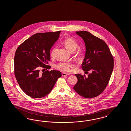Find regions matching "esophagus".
<instances>
[{
    "label": "esophagus",
    "instance_id": "34e87169",
    "mask_svg": "<svg viewBox=\"0 0 131 131\" xmlns=\"http://www.w3.org/2000/svg\"><path fill=\"white\" fill-rule=\"evenodd\" d=\"M70 74L68 73H65V72H63L62 73V76H65L70 75Z\"/></svg>",
    "mask_w": 131,
    "mask_h": 131
}]
</instances>
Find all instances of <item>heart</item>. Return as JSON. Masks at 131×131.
Instances as JSON below:
<instances>
[{
    "mask_svg": "<svg viewBox=\"0 0 131 131\" xmlns=\"http://www.w3.org/2000/svg\"><path fill=\"white\" fill-rule=\"evenodd\" d=\"M63 43L64 45L65 46V47L71 51H74L79 45L78 43L76 40L71 37H67L65 38L63 41ZM55 49V48H54L51 51L50 55L52 57H53L54 56ZM83 55V51L81 49H80L76 54V59L78 60H81ZM72 66L73 65L71 62L61 61L60 62V63H59L57 65H56L55 67L57 69L60 71L65 72H71L72 69Z\"/></svg>",
    "mask_w": 131,
    "mask_h": 131,
    "instance_id": "b5f03b06",
    "label": "heart"
}]
</instances>
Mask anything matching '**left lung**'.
<instances>
[{"label":"left lung","mask_w":131,"mask_h":131,"mask_svg":"<svg viewBox=\"0 0 131 131\" xmlns=\"http://www.w3.org/2000/svg\"><path fill=\"white\" fill-rule=\"evenodd\" d=\"M83 40L86 48L82 68L88 76L75 74L78 82L74 90L85 98H93L101 94L111 78L114 60L107 45L99 37L87 31L76 32Z\"/></svg>","instance_id":"obj_1"}]
</instances>
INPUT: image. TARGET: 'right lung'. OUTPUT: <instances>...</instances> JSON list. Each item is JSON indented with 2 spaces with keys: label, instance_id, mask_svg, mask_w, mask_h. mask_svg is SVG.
<instances>
[{
  "label": "right lung",
  "instance_id": "add662e5",
  "mask_svg": "<svg viewBox=\"0 0 131 131\" xmlns=\"http://www.w3.org/2000/svg\"><path fill=\"white\" fill-rule=\"evenodd\" d=\"M61 31L37 33L20 45L14 57V74L22 90L32 98L48 95L59 78L60 71L51 70L47 65L50 60V50L58 39ZM40 67L46 71L39 72Z\"/></svg>",
  "mask_w": 131,
  "mask_h": 131
}]
</instances>
